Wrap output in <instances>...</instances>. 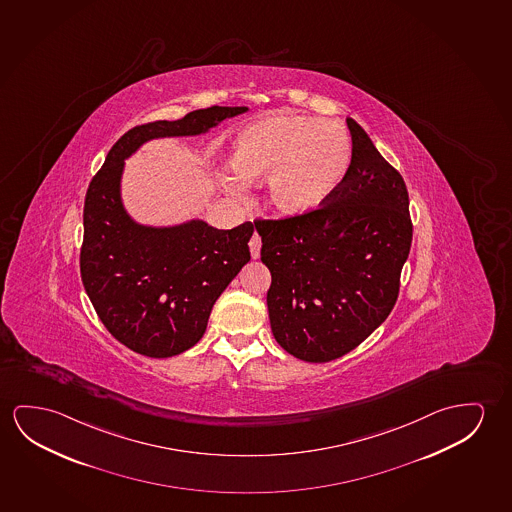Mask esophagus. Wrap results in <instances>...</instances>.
<instances>
[{
    "label": "esophagus",
    "mask_w": 512,
    "mask_h": 512,
    "mask_svg": "<svg viewBox=\"0 0 512 512\" xmlns=\"http://www.w3.org/2000/svg\"><path fill=\"white\" fill-rule=\"evenodd\" d=\"M260 246H262V241H260L259 234L255 232V234L252 236V239H250V253H252V259H259Z\"/></svg>",
    "instance_id": "esophagus-1"
}]
</instances>
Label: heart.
<instances>
[{"label":"heart","instance_id":"heart-1","mask_svg":"<svg viewBox=\"0 0 512 512\" xmlns=\"http://www.w3.org/2000/svg\"><path fill=\"white\" fill-rule=\"evenodd\" d=\"M353 161V143L346 127L335 120L276 115L262 118L237 133L227 179L232 191L241 182L266 179V204L289 220L307 218L330 202L346 181Z\"/></svg>","mask_w":512,"mask_h":512}]
</instances>
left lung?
<instances>
[{
    "label": "left lung",
    "mask_w": 512,
    "mask_h": 512,
    "mask_svg": "<svg viewBox=\"0 0 512 512\" xmlns=\"http://www.w3.org/2000/svg\"><path fill=\"white\" fill-rule=\"evenodd\" d=\"M347 127L353 161L330 202L307 218L255 223L273 337L303 362L340 358L385 321L411 248L401 173L358 122L347 118Z\"/></svg>",
    "instance_id": "8db88e82"
}]
</instances>
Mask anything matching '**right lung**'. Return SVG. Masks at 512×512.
Returning <instances> with one entry per match:
<instances>
[{
	"mask_svg": "<svg viewBox=\"0 0 512 512\" xmlns=\"http://www.w3.org/2000/svg\"><path fill=\"white\" fill-rule=\"evenodd\" d=\"M246 111L211 106L133 127L88 186L81 280L106 330L134 353L170 358L204 337L216 299L250 260L253 225L221 230L200 218L175 225L134 220L122 200L126 159L150 140L209 133Z\"/></svg>",
	"mask_w": 512,
	"mask_h": 512,
	"instance_id": "add662e5",
	"label": "right lung"
}]
</instances>
